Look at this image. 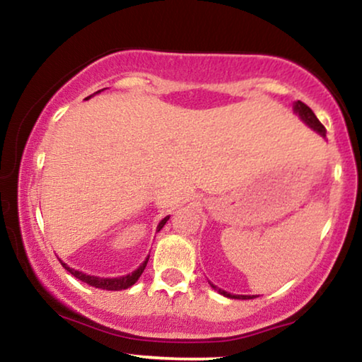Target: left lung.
<instances>
[{"label": "left lung", "mask_w": 362, "mask_h": 362, "mask_svg": "<svg viewBox=\"0 0 362 362\" xmlns=\"http://www.w3.org/2000/svg\"><path fill=\"white\" fill-rule=\"evenodd\" d=\"M295 112H296L298 115H300L303 122H306L308 125H310L313 131L320 132L322 137H326V129H325V125H322V124L320 122V120H317L315 112H313V110H311L310 107H308V105H306L305 103H301V100H298V103H295ZM211 288H215V290L218 291L220 295H223V296H226V298H235V300H240V298H242V300H250V298H253V296H247V295H230L228 291L220 290V288H216V286H214V285H211Z\"/></svg>", "instance_id": "obj_1"}]
</instances>
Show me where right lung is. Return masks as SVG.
<instances>
[{
	"mask_svg": "<svg viewBox=\"0 0 362 362\" xmlns=\"http://www.w3.org/2000/svg\"><path fill=\"white\" fill-rule=\"evenodd\" d=\"M100 90H104V89H100ZM100 90H98V93H100ZM98 93H94V94H98ZM93 94V95H94ZM93 95H89V98H93ZM88 98V99H89ZM170 218V216H165V218H163L160 223H158V226H157V231H160L162 230V226L167 223V220ZM147 262H148V257L146 258V262H144L141 267H139L136 272H132L131 274H125V276H119V278H99V276H90V274H86V273H83V272H77V269H74V268H69L67 267L66 263H62L61 262V264L62 267H64L67 272H69L72 276H76L77 279H81V281H84V283H88V285H90V286H94V288H100V290H107V291H119V290H127V288H131L134 283L137 281L139 278H141V274L144 273V269H146V267H147Z\"/></svg>",
	"mask_w": 362,
	"mask_h": 362,
	"instance_id": "add662e5",
	"label": "right lung"
}]
</instances>
